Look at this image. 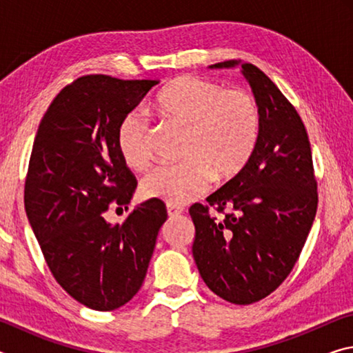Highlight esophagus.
<instances>
[{
    "mask_svg": "<svg viewBox=\"0 0 353 353\" xmlns=\"http://www.w3.org/2000/svg\"><path fill=\"white\" fill-rule=\"evenodd\" d=\"M166 210H168V214H170L171 218H174V216H179V214H182L183 208H182V207H177V205L168 204V205H166Z\"/></svg>",
    "mask_w": 353,
    "mask_h": 353,
    "instance_id": "34e87169",
    "label": "esophagus"
}]
</instances>
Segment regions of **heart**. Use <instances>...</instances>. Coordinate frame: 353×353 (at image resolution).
I'll return each mask as SVG.
<instances>
[{"label":"heart","instance_id":"1","mask_svg":"<svg viewBox=\"0 0 353 353\" xmlns=\"http://www.w3.org/2000/svg\"><path fill=\"white\" fill-rule=\"evenodd\" d=\"M154 107L165 121L185 129L183 160L157 166L143 179L146 198L182 205L204 193L212 177L235 176L252 157L261 121L252 93L187 74L163 87ZM117 145L129 168L143 171L151 165V124L141 112L132 110L121 118Z\"/></svg>","mask_w":353,"mask_h":353}]
</instances>
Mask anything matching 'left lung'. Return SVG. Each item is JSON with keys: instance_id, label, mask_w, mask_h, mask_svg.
<instances>
[{"instance_id": "left-lung-1", "label": "left lung", "mask_w": 353, "mask_h": 353, "mask_svg": "<svg viewBox=\"0 0 353 353\" xmlns=\"http://www.w3.org/2000/svg\"><path fill=\"white\" fill-rule=\"evenodd\" d=\"M241 68L260 107L259 141L246 166L208 196L207 205H191L190 216L193 256L205 285L227 302L249 305L276 291L294 268L318 210V182L294 105L255 65ZM210 208L225 218L212 217Z\"/></svg>"}]
</instances>
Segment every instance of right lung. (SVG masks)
Segmentation results:
<instances>
[{
    "label": "right lung",
    "instance_id": "add662e5",
    "mask_svg": "<svg viewBox=\"0 0 353 353\" xmlns=\"http://www.w3.org/2000/svg\"><path fill=\"white\" fill-rule=\"evenodd\" d=\"M159 82L77 77L48 107L32 145L29 224L57 283L98 312L119 308L139 292L168 218L163 202L151 199L121 224L104 219L110 204L128 210L137 188L117 145L118 124Z\"/></svg>",
    "mask_w": 353,
    "mask_h": 353
}]
</instances>
